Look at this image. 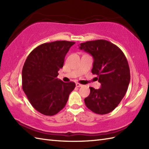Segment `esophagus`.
Returning <instances> with one entry per match:
<instances>
[{
  "label": "esophagus",
  "mask_w": 149,
  "mask_h": 149,
  "mask_svg": "<svg viewBox=\"0 0 149 149\" xmlns=\"http://www.w3.org/2000/svg\"><path fill=\"white\" fill-rule=\"evenodd\" d=\"M76 86L77 87H82V86H83V84H80V83H76Z\"/></svg>",
  "instance_id": "obj_1"
}]
</instances>
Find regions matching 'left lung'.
<instances>
[{
    "instance_id": "obj_1",
    "label": "left lung",
    "mask_w": 149,
    "mask_h": 149,
    "mask_svg": "<svg viewBox=\"0 0 149 149\" xmlns=\"http://www.w3.org/2000/svg\"><path fill=\"white\" fill-rule=\"evenodd\" d=\"M79 49L92 56L91 72L97 75V80L101 84L98 90L90 88L85 104L99 115L111 112L125 96L130 83V70L124 54L116 45L104 40L82 43Z\"/></svg>"
}]
</instances>
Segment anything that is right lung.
<instances>
[{"mask_svg":"<svg viewBox=\"0 0 149 149\" xmlns=\"http://www.w3.org/2000/svg\"><path fill=\"white\" fill-rule=\"evenodd\" d=\"M75 42L68 41L43 43L31 52L22 72V89L34 109L47 116L59 112L74 90V82L58 79L65 58Z\"/></svg>","mask_w":149,"mask_h":149,"instance_id":"obj_1","label":"right lung"}]
</instances>
